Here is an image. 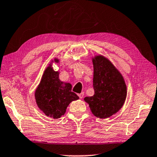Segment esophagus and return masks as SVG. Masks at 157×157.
<instances>
[{
    "label": "esophagus",
    "instance_id": "1",
    "mask_svg": "<svg viewBox=\"0 0 157 157\" xmlns=\"http://www.w3.org/2000/svg\"><path fill=\"white\" fill-rule=\"evenodd\" d=\"M78 96H79V99H82L83 97H84V92H82V93H80V94H79Z\"/></svg>",
    "mask_w": 157,
    "mask_h": 157
}]
</instances>
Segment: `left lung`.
Masks as SVG:
<instances>
[{
	"label": "left lung",
	"mask_w": 157,
	"mask_h": 157,
	"mask_svg": "<svg viewBox=\"0 0 157 157\" xmlns=\"http://www.w3.org/2000/svg\"><path fill=\"white\" fill-rule=\"evenodd\" d=\"M92 63L94 94L84 100L94 116L107 118L123 107L127 97V86L122 74L105 56H94Z\"/></svg>",
	"instance_id": "8db88e82"
}]
</instances>
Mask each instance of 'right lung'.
<instances>
[{
    "label": "right lung",
    "instance_id": "right-lung-1",
    "mask_svg": "<svg viewBox=\"0 0 157 157\" xmlns=\"http://www.w3.org/2000/svg\"><path fill=\"white\" fill-rule=\"evenodd\" d=\"M53 63H58L59 59L55 58L45 69L34 97L39 109L46 116L58 119L64 115L68 105L79 97L71 92V83L60 80L59 71L53 69Z\"/></svg>",
    "mask_w": 157,
    "mask_h": 157
}]
</instances>
